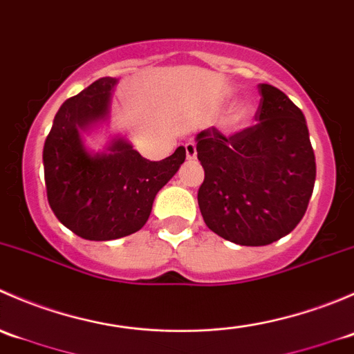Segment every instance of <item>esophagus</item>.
I'll list each match as a JSON object with an SVG mask.
<instances>
[{"mask_svg":"<svg viewBox=\"0 0 354 354\" xmlns=\"http://www.w3.org/2000/svg\"><path fill=\"white\" fill-rule=\"evenodd\" d=\"M185 154H187L188 160H192L197 157V147H195L194 142H188V144H185Z\"/></svg>","mask_w":354,"mask_h":354,"instance_id":"esophagus-1","label":"esophagus"}]
</instances>
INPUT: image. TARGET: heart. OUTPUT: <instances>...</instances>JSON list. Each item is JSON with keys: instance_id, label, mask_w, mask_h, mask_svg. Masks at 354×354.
Returning <instances> with one entry per match:
<instances>
[{"instance_id": "1", "label": "heart", "mask_w": 354, "mask_h": 354, "mask_svg": "<svg viewBox=\"0 0 354 354\" xmlns=\"http://www.w3.org/2000/svg\"><path fill=\"white\" fill-rule=\"evenodd\" d=\"M252 114V104H248V102H240V104H236L230 111V114H227L226 120H224V124H226L227 130H240V128H243L245 124L248 123Z\"/></svg>"}]
</instances>
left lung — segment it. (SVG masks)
Returning <instances> with one entry per match:
<instances>
[{
  "label": "left lung",
  "instance_id": "left-lung-1",
  "mask_svg": "<svg viewBox=\"0 0 354 354\" xmlns=\"http://www.w3.org/2000/svg\"><path fill=\"white\" fill-rule=\"evenodd\" d=\"M253 127L197 135L205 171L198 207L207 227L227 241L263 246L291 233L315 185V154L305 116L279 88L260 84Z\"/></svg>",
  "mask_w": 354,
  "mask_h": 354
}]
</instances>
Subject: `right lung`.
Instances as JSON below:
<instances>
[{
    "mask_svg": "<svg viewBox=\"0 0 354 354\" xmlns=\"http://www.w3.org/2000/svg\"><path fill=\"white\" fill-rule=\"evenodd\" d=\"M113 85L114 78H99L66 99L56 113L42 151L53 212L63 226L91 241L137 233L151 216L157 192L187 157L185 147H178L173 156L156 162L121 138L113 142L109 154H88L78 130L104 120Z\"/></svg>",
    "mask_w": 354,
    "mask_h": 354,
    "instance_id": "right-lung-1",
    "label": "right lung"
}]
</instances>
